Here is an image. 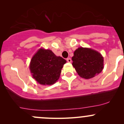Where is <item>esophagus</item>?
I'll list each match as a JSON object with an SVG mask.
<instances>
[{"instance_id":"obj_1","label":"esophagus","mask_w":124,"mask_h":124,"mask_svg":"<svg viewBox=\"0 0 124 124\" xmlns=\"http://www.w3.org/2000/svg\"><path fill=\"white\" fill-rule=\"evenodd\" d=\"M66 61H67V62H69V63H70V62H72V59H71L70 58H67Z\"/></svg>"}]
</instances>
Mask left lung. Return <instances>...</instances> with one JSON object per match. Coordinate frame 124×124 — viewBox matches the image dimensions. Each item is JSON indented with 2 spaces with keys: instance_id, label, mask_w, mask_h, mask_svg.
<instances>
[{
  "instance_id": "obj_1",
  "label": "left lung",
  "mask_w": 124,
  "mask_h": 124,
  "mask_svg": "<svg viewBox=\"0 0 124 124\" xmlns=\"http://www.w3.org/2000/svg\"><path fill=\"white\" fill-rule=\"evenodd\" d=\"M72 65L81 78H93L104 68V59L100 52L89 48L79 47L74 52Z\"/></svg>"
}]
</instances>
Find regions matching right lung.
Here are the masks:
<instances>
[{
    "mask_svg": "<svg viewBox=\"0 0 124 124\" xmlns=\"http://www.w3.org/2000/svg\"><path fill=\"white\" fill-rule=\"evenodd\" d=\"M66 61L51 50L40 48L32 56L30 69L32 78L42 85H53L59 79Z\"/></svg>",
    "mask_w": 124,
    "mask_h": 124,
    "instance_id": "1",
    "label": "right lung"
}]
</instances>
